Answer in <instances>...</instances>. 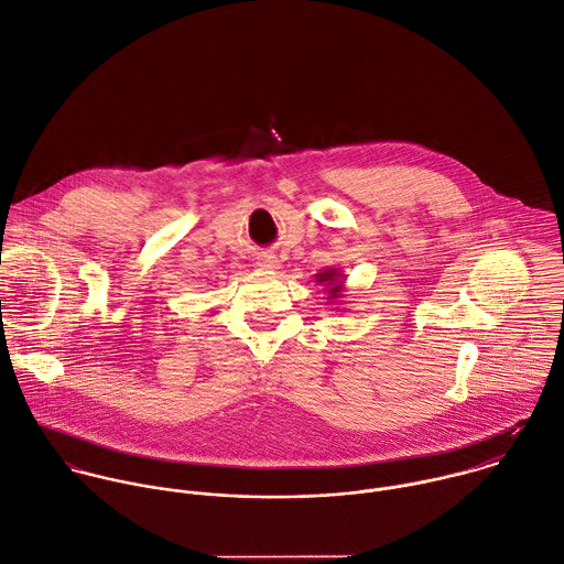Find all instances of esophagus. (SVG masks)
I'll return each mask as SVG.
<instances>
[{
	"mask_svg": "<svg viewBox=\"0 0 564 564\" xmlns=\"http://www.w3.org/2000/svg\"><path fill=\"white\" fill-rule=\"evenodd\" d=\"M262 269H278V260L273 258V256H264V258H260V262H258Z\"/></svg>",
	"mask_w": 564,
	"mask_h": 564,
	"instance_id": "obj_1",
	"label": "esophagus"
}]
</instances>
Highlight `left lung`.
Here are the masks:
<instances>
[{
	"label": "left lung",
	"mask_w": 564,
	"mask_h": 564,
	"mask_svg": "<svg viewBox=\"0 0 564 564\" xmlns=\"http://www.w3.org/2000/svg\"><path fill=\"white\" fill-rule=\"evenodd\" d=\"M319 284H326L328 286V300H339L341 297V291H344V282L339 280L341 275L335 271V269H326L322 273L315 275Z\"/></svg>",
	"instance_id": "1"
}]
</instances>
